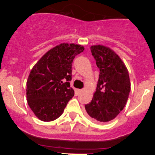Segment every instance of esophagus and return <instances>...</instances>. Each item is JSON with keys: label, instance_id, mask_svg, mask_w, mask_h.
<instances>
[{"label": "esophagus", "instance_id": "1", "mask_svg": "<svg viewBox=\"0 0 155 155\" xmlns=\"http://www.w3.org/2000/svg\"><path fill=\"white\" fill-rule=\"evenodd\" d=\"M82 91V89H76V94L77 95H79V94H81V92Z\"/></svg>", "mask_w": 155, "mask_h": 155}]
</instances>
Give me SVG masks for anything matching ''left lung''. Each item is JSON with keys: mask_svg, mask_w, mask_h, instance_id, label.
I'll return each mask as SVG.
<instances>
[{"mask_svg": "<svg viewBox=\"0 0 155 155\" xmlns=\"http://www.w3.org/2000/svg\"><path fill=\"white\" fill-rule=\"evenodd\" d=\"M91 51L100 75L92 101L85 108L92 121L108 122L125 107L130 91L129 74L124 62L111 48L97 45L91 46Z\"/></svg>", "mask_w": 155, "mask_h": 155, "instance_id": "obj_1", "label": "left lung"}]
</instances>
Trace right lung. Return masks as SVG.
<instances>
[{
	"label": "right lung",
	"mask_w": 155,
	"mask_h": 155,
	"mask_svg": "<svg viewBox=\"0 0 155 155\" xmlns=\"http://www.w3.org/2000/svg\"><path fill=\"white\" fill-rule=\"evenodd\" d=\"M84 50L81 45L61 43L48 51L34 66L27 81V101L43 121L57 119L74 96L70 87L72 63Z\"/></svg>",
	"instance_id": "add662e5"
}]
</instances>
